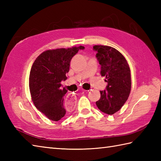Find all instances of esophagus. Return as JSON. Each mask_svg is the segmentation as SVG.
<instances>
[{
	"label": "esophagus",
	"mask_w": 161,
	"mask_h": 161,
	"mask_svg": "<svg viewBox=\"0 0 161 161\" xmlns=\"http://www.w3.org/2000/svg\"><path fill=\"white\" fill-rule=\"evenodd\" d=\"M84 91L85 92V93H87L88 91V90H84ZM75 95L73 94L70 93L68 95H67V97H66L67 103H68L70 105H71V104H73L75 103Z\"/></svg>",
	"instance_id": "esophagus-1"
}]
</instances>
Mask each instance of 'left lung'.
I'll list each match as a JSON object with an SVG mask.
<instances>
[{"instance_id":"left-lung-1","label":"left lung","mask_w":161,"mask_h":161,"mask_svg":"<svg viewBox=\"0 0 161 161\" xmlns=\"http://www.w3.org/2000/svg\"><path fill=\"white\" fill-rule=\"evenodd\" d=\"M96 57L101 66L100 74L106 77L107 86L100 91V99L96 102L100 110L108 115L118 111L127 100L131 88V71L125 57L114 47L94 46Z\"/></svg>"}]
</instances>
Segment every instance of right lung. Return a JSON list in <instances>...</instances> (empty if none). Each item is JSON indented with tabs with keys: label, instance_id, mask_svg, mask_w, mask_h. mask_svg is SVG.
I'll return each mask as SVG.
<instances>
[{
	"label": "right lung",
	"instance_id": "obj_1",
	"mask_svg": "<svg viewBox=\"0 0 161 161\" xmlns=\"http://www.w3.org/2000/svg\"><path fill=\"white\" fill-rule=\"evenodd\" d=\"M84 46L44 51L36 58L30 70L29 86L32 100L39 111L50 120L58 121L66 114L61 81L67 80L71 59Z\"/></svg>",
	"mask_w": 161,
	"mask_h": 161
}]
</instances>
